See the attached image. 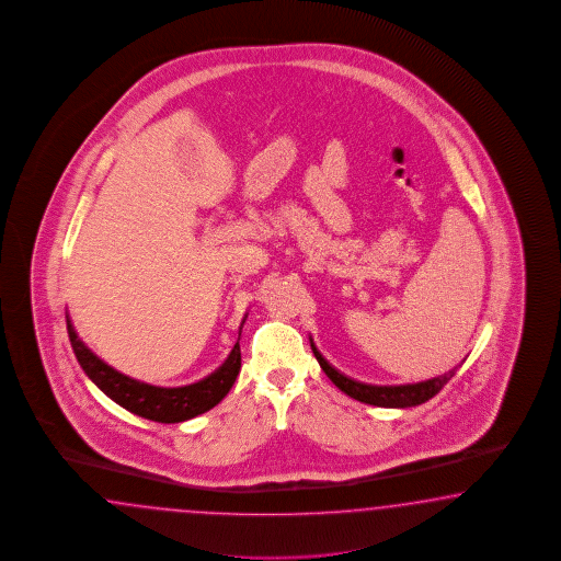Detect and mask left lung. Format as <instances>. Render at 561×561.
I'll list each match as a JSON object with an SVG mask.
<instances>
[{
	"label": "left lung",
	"instance_id": "1",
	"mask_svg": "<svg viewBox=\"0 0 561 561\" xmlns=\"http://www.w3.org/2000/svg\"><path fill=\"white\" fill-rule=\"evenodd\" d=\"M311 350L316 354L319 366L323 368V373L328 374L331 382L345 392L347 397L356 399L366 404H374V407H387V409H407V407H416L421 402H427L433 399L442 388L446 387L447 382L451 380V376L458 370L451 368L449 373L435 376L430 380L423 382H415V385H392V387H378V385H366L354 380L350 376L335 370L328 359L321 356V352L317 350L316 344H311Z\"/></svg>",
	"mask_w": 561,
	"mask_h": 561
}]
</instances>
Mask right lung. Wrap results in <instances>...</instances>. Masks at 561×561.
Wrapping results in <instances>:
<instances>
[{
	"label": "right lung",
	"instance_id": "add662e5",
	"mask_svg": "<svg viewBox=\"0 0 561 561\" xmlns=\"http://www.w3.org/2000/svg\"><path fill=\"white\" fill-rule=\"evenodd\" d=\"M67 331H69L75 356L87 376L95 382V387L103 390L112 401L124 407L129 413L145 416L157 423H181L214 409L217 402H221V399L230 392L242 368L240 344H236L231 350L230 358L226 359L216 373L209 374L199 382L176 388L152 387L140 380H134L126 374L117 373L110 364L98 358L81 342L69 316H67Z\"/></svg>",
	"mask_w": 561,
	"mask_h": 561
}]
</instances>
